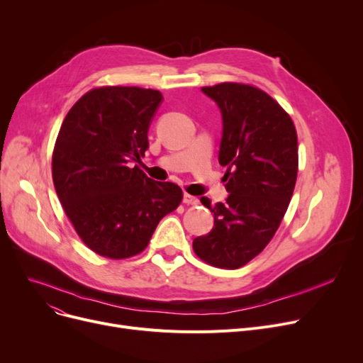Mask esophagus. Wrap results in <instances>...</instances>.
Listing matches in <instances>:
<instances>
[{
    "mask_svg": "<svg viewBox=\"0 0 363 363\" xmlns=\"http://www.w3.org/2000/svg\"><path fill=\"white\" fill-rule=\"evenodd\" d=\"M184 203H185L186 206H197V204H199V199L185 193V194H184Z\"/></svg>",
    "mask_w": 363,
    "mask_h": 363,
    "instance_id": "34e87169",
    "label": "esophagus"
}]
</instances>
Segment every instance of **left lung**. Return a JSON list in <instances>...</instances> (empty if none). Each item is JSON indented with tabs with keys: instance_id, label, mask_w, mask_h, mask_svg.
<instances>
[{
	"instance_id": "obj_1",
	"label": "left lung",
	"mask_w": 363,
	"mask_h": 363,
	"mask_svg": "<svg viewBox=\"0 0 363 363\" xmlns=\"http://www.w3.org/2000/svg\"><path fill=\"white\" fill-rule=\"evenodd\" d=\"M220 108L219 163L230 193L225 203L207 197L215 228L193 241L194 253L220 269H238L275 235L293 197L298 169L296 126L269 94L247 84L203 86Z\"/></svg>"
}]
</instances>
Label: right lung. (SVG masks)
Masks as SVG:
<instances>
[{"label":"right lung","instance_id":"add662e5","mask_svg":"<svg viewBox=\"0 0 363 363\" xmlns=\"http://www.w3.org/2000/svg\"><path fill=\"white\" fill-rule=\"evenodd\" d=\"M160 91L100 86L84 94L62 123L52 151L55 193L84 244L103 257L140 255L160 219L182 201L174 182L138 164Z\"/></svg>","mask_w":363,"mask_h":363}]
</instances>
